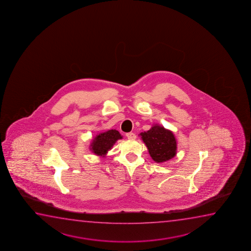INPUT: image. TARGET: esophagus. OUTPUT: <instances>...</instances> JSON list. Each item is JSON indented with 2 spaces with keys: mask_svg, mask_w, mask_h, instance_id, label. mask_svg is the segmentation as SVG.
<instances>
[{
  "mask_svg": "<svg viewBox=\"0 0 251 251\" xmlns=\"http://www.w3.org/2000/svg\"><path fill=\"white\" fill-rule=\"evenodd\" d=\"M126 136H127V139H129V140H134V139L136 138V135H135L134 133H127Z\"/></svg>",
  "mask_w": 251,
  "mask_h": 251,
  "instance_id": "obj_1",
  "label": "esophagus"
}]
</instances>
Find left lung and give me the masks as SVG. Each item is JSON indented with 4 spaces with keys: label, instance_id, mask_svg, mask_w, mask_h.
<instances>
[{
    "label": "left lung",
    "instance_id": "left-lung-1",
    "mask_svg": "<svg viewBox=\"0 0 251 251\" xmlns=\"http://www.w3.org/2000/svg\"><path fill=\"white\" fill-rule=\"evenodd\" d=\"M140 135L156 163L168 161L176 154V140L172 131L155 124L151 129Z\"/></svg>",
    "mask_w": 251,
    "mask_h": 251
}]
</instances>
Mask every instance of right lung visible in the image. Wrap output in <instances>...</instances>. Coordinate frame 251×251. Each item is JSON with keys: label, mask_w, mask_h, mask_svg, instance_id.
I'll use <instances>...</instances> for the list:
<instances>
[{"label": "right lung", "mask_w": 251, "mask_h": 251, "mask_svg": "<svg viewBox=\"0 0 251 251\" xmlns=\"http://www.w3.org/2000/svg\"><path fill=\"white\" fill-rule=\"evenodd\" d=\"M121 139H123V136L116 129H110L105 132H102L93 139L90 146L91 150L94 154L103 157L113 147L116 141Z\"/></svg>", "instance_id": "add662e5"}]
</instances>
